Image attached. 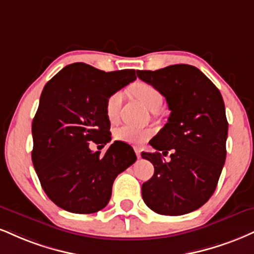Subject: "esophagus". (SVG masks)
I'll use <instances>...</instances> for the list:
<instances>
[{
  "instance_id": "1",
  "label": "esophagus",
  "mask_w": 254,
  "mask_h": 254,
  "mask_svg": "<svg viewBox=\"0 0 254 254\" xmlns=\"http://www.w3.org/2000/svg\"><path fill=\"white\" fill-rule=\"evenodd\" d=\"M135 151H136L137 157L140 158V154H142V150H140V149H138V148H136V149H135Z\"/></svg>"
}]
</instances>
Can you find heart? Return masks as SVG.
I'll return each mask as SVG.
<instances>
[{
	"label": "heart",
	"instance_id": "obj_1",
	"mask_svg": "<svg viewBox=\"0 0 254 254\" xmlns=\"http://www.w3.org/2000/svg\"><path fill=\"white\" fill-rule=\"evenodd\" d=\"M131 92L137 99L143 103V105L150 111L155 112L160 110L163 103V97L157 88L151 85L145 84V82H137L131 87ZM122 100H123V93L122 91H116L110 94L105 104V111L110 122H116L118 119L119 110L122 106ZM151 136V131L146 129H138V127H130V125H124L121 127L115 132L116 139L122 140V142L127 143V144L139 145L144 143L149 137Z\"/></svg>",
	"mask_w": 254,
	"mask_h": 254
}]
</instances>
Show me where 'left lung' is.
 <instances>
[{
    "mask_svg": "<svg viewBox=\"0 0 254 254\" xmlns=\"http://www.w3.org/2000/svg\"><path fill=\"white\" fill-rule=\"evenodd\" d=\"M137 77L157 88L170 110L168 123L149 142L156 151L142 152L155 168L142 185L143 200L157 214H187L209 200L224 168L228 132L224 99L191 65L137 71Z\"/></svg>",
    "mask_w": 254,
    "mask_h": 254,
    "instance_id": "8db88e82",
    "label": "left lung"
}]
</instances>
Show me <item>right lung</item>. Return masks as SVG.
I'll list each match as a JSON object with an SVG mask.
<instances>
[{"mask_svg":"<svg viewBox=\"0 0 254 254\" xmlns=\"http://www.w3.org/2000/svg\"><path fill=\"white\" fill-rule=\"evenodd\" d=\"M135 79V69L104 72L75 63L45 85L32 124V161L42 189L60 208L77 214L103 209L116 177L136 162L132 146L121 140L103 156L90 149V142L111 140L106 99Z\"/></svg>","mask_w":254,"mask_h":254,"instance_id":"obj_1","label":"right lung"}]
</instances>
